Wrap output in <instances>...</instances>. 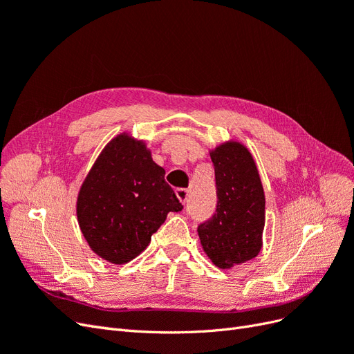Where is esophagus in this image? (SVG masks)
<instances>
[{
	"label": "esophagus",
	"mask_w": 354,
	"mask_h": 354,
	"mask_svg": "<svg viewBox=\"0 0 354 354\" xmlns=\"http://www.w3.org/2000/svg\"><path fill=\"white\" fill-rule=\"evenodd\" d=\"M176 195L181 203H186L189 198V190L187 189H176Z\"/></svg>",
	"instance_id": "esophagus-1"
}]
</instances>
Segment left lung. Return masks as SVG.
I'll return each mask as SVG.
<instances>
[{"label":"left lung","mask_w":354,"mask_h":354,"mask_svg":"<svg viewBox=\"0 0 354 354\" xmlns=\"http://www.w3.org/2000/svg\"><path fill=\"white\" fill-rule=\"evenodd\" d=\"M216 171L217 209L199 224L198 234L208 259L220 269L252 260L263 246L266 199L251 152L229 140L209 151Z\"/></svg>","instance_id":"8db88e82"}]
</instances>
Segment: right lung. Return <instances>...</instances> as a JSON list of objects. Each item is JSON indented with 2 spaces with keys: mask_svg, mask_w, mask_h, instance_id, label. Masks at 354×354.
Returning a JSON list of instances; mask_svg holds the SVG:
<instances>
[{
  "mask_svg": "<svg viewBox=\"0 0 354 354\" xmlns=\"http://www.w3.org/2000/svg\"><path fill=\"white\" fill-rule=\"evenodd\" d=\"M143 140L122 133L104 146L77 199L81 232L90 248L125 264L151 243L168 212L183 209Z\"/></svg>",
  "mask_w": 354,
  "mask_h": 354,
  "instance_id": "add662e5",
  "label": "right lung"
}]
</instances>
